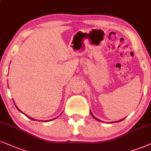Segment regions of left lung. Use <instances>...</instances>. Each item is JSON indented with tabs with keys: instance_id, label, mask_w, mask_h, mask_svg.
<instances>
[{
	"instance_id": "left-lung-1",
	"label": "left lung",
	"mask_w": 151,
	"mask_h": 151,
	"mask_svg": "<svg viewBox=\"0 0 151 151\" xmlns=\"http://www.w3.org/2000/svg\"><path fill=\"white\" fill-rule=\"evenodd\" d=\"M91 116H93V118H95V119H96V120H98V121H100V120H98V118H95V116H93V114H92V113H91Z\"/></svg>"
}]
</instances>
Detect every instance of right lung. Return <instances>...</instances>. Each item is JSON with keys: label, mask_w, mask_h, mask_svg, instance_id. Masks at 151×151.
I'll use <instances>...</instances> for the list:
<instances>
[{"label": "right lung", "mask_w": 151, "mask_h": 151, "mask_svg": "<svg viewBox=\"0 0 151 151\" xmlns=\"http://www.w3.org/2000/svg\"><path fill=\"white\" fill-rule=\"evenodd\" d=\"M16 107H17V109H18L19 111H21L19 110V109H18V107H17V106H16ZM27 117H28V116H27ZM28 118H30V119H31V120H34V119H33V118H30V117H28ZM47 121H46V122H47Z\"/></svg>", "instance_id": "1"}]
</instances>
